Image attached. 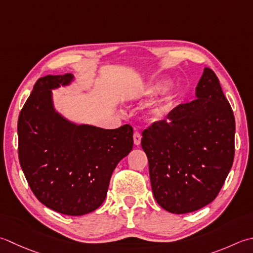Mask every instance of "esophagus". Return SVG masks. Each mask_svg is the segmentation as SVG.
Masks as SVG:
<instances>
[{"instance_id":"obj_1","label":"esophagus","mask_w":253,"mask_h":253,"mask_svg":"<svg viewBox=\"0 0 253 253\" xmlns=\"http://www.w3.org/2000/svg\"><path fill=\"white\" fill-rule=\"evenodd\" d=\"M140 141H141V133L138 130H136L133 132V143H135L136 146H139Z\"/></svg>"}]
</instances>
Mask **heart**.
Listing matches in <instances>:
<instances>
[{
  "instance_id": "1",
  "label": "heart",
  "mask_w": 253,
  "mask_h": 253,
  "mask_svg": "<svg viewBox=\"0 0 253 253\" xmlns=\"http://www.w3.org/2000/svg\"><path fill=\"white\" fill-rule=\"evenodd\" d=\"M163 90V84L161 82H153L149 86H147L145 90L141 92L142 97H151L153 95H157ZM173 97L172 94V87L168 86L165 92H163L162 96L152 104L148 110V115L152 121H159L162 120L163 117L167 116L169 112L173 107Z\"/></svg>"
}]
</instances>
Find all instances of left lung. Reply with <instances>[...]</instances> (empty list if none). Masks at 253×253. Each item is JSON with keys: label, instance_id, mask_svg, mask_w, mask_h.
<instances>
[{"label": "left lung", "instance_id": "left-lung-1", "mask_svg": "<svg viewBox=\"0 0 253 253\" xmlns=\"http://www.w3.org/2000/svg\"><path fill=\"white\" fill-rule=\"evenodd\" d=\"M195 95L142 131L153 196L173 214L214 201L234 162L235 116L211 69H204Z\"/></svg>", "mask_w": 253, "mask_h": 253}]
</instances>
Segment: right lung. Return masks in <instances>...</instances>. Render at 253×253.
Returning <instances> with one entry per match:
<instances>
[{"mask_svg": "<svg viewBox=\"0 0 253 253\" xmlns=\"http://www.w3.org/2000/svg\"><path fill=\"white\" fill-rule=\"evenodd\" d=\"M72 81V74H63L35 83L18 117V159L39 202L81 216L102 205L112 173L133 140L128 124L116 129L78 125L54 110L51 90Z\"/></svg>", "mask_w": 253, "mask_h": 253, "instance_id": "right-lung-1", "label": "right lung"}]
</instances>
